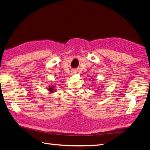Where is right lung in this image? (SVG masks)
Masks as SVG:
<instances>
[{"mask_svg":"<svg viewBox=\"0 0 150 150\" xmlns=\"http://www.w3.org/2000/svg\"><path fill=\"white\" fill-rule=\"evenodd\" d=\"M53 88H54V86H52V88H49V91H51V92H53L54 90H53Z\"/></svg>","mask_w":150,"mask_h":150,"instance_id":"1","label":"right lung"}]
</instances>
